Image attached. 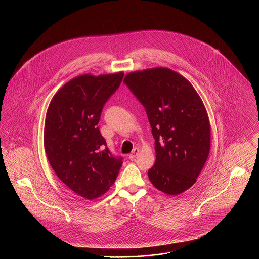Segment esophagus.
<instances>
[{
    "label": "esophagus",
    "instance_id": "1",
    "mask_svg": "<svg viewBox=\"0 0 259 259\" xmlns=\"http://www.w3.org/2000/svg\"><path fill=\"white\" fill-rule=\"evenodd\" d=\"M139 152H140V149L138 148H135L133 150H132V152L130 153V155H129V158L132 160V159H134L136 156L139 154Z\"/></svg>",
    "mask_w": 259,
    "mask_h": 259
}]
</instances>
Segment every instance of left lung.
I'll return each instance as SVG.
<instances>
[{"mask_svg": "<svg viewBox=\"0 0 259 259\" xmlns=\"http://www.w3.org/2000/svg\"><path fill=\"white\" fill-rule=\"evenodd\" d=\"M124 83L145 107L156 159L148 178L158 190L178 195L195 184L209 156L210 126L192 84L168 68L126 74Z\"/></svg>", "mask_w": 259, "mask_h": 259, "instance_id": "left-lung-1", "label": "left lung"}]
</instances>
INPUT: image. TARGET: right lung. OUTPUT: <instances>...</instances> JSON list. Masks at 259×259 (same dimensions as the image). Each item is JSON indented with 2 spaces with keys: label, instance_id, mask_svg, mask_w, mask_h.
<instances>
[{
  "label": "right lung",
  "instance_id": "add662e5",
  "mask_svg": "<svg viewBox=\"0 0 259 259\" xmlns=\"http://www.w3.org/2000/svg\"><path fill=\"white\" fill-rule=\"evenodd\" d=\"M123 75L76 76L56 92L47 111L44 143L50 164L65 185L87 200L105 194L122 165V157L111 154L97 125Z\"/></svg>",
  "mask_w": 259,
  "mask_h": 259
}]
</instances>
